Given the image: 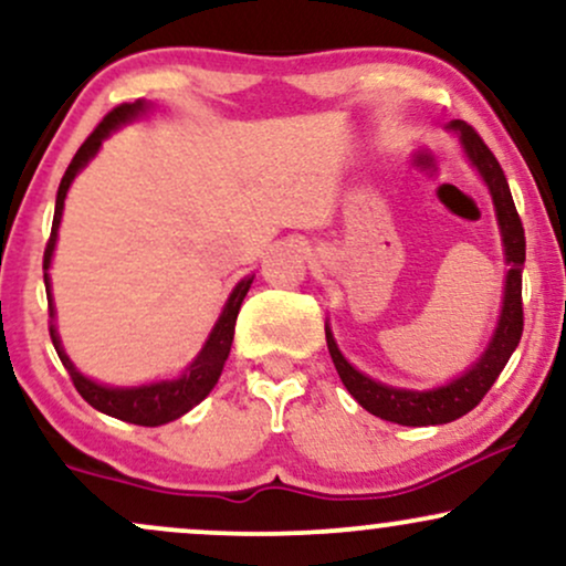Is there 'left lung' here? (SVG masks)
Here are the masks:
<instances>
[{"instance_id": "left-lung-1", "label": "left lung", "mask_w": 566, "mask_h": 566, "mask_svg": "<svg viewBox=\"0 0 566 566\" xmlns=\"http://www.w3.org/2000/svg\"><path fill=\"white\" fill-rule=\"evenodd\" d=\"M447 127L458 133L465 157H469L471 165L476 167V172L482 175L486 188H490V197L492 205H495V216L500 226V239H503V255L505 263H509L503 287V308H500V319L495 333H492V340L486 343L482 356H479L465 373H460L458 378L447 382V386L428 388V391H412V388L386 386V382L373 380L369 375L359 373V369L340 354L329 324H324L329 356H333L337 375H340L348 394L354 396L367 412H373L375 418L399 426H441L452 423V420L471 412V409L484 399V394L490 391L492 382H495L497 375L503 373V367L509 365L511 354L516 350L518 340H522L524 329L522 269L527 242H524L522 218H518L516 205H513L509 180H505L503 167H500L495 154H492L490 148H486V143L479 138L476 129L460 119L450 122Z\"/></svg>"}]
</instances>
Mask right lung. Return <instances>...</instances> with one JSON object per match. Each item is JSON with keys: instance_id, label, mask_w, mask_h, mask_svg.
I'll list each match as a JSON object with an SVG mask.
<instances>
[{"instance_id": "obj_1", "label": "right lung", "mask_w": 566, "mask_h": 566, "mask_svg": "<svg viewBox=\"0 0 566 566\" xmlns=\"http://www.w3.org/2000/svg\"><path fill=\"white\" fill-rule=\"evenodd\" d=\"M151 108V103L146 101H135V103H122L116 106L112 114L103 116V122L97 125L90 138L82 143L80 151L74 154L71 159L66 175H63L61 186H57V197H55V218H53V231H50V242L48 250H44V290H48V305H50V337H53V346L61 356L63 367L69 369L71 380H74V388L82 394V399L87 401L90 407H95L97 412L112 415V418L125 420V423H135V426H165L178 420L180 415H186L188 409H193L205 399L207 394L216 388V382L223 373L226 359L231 354V343H233V327H237V316L239 308H242V301L250 290L252 279L255 276H244L237 287L231 290L229 301H226L223 311H220L216 327H212L210 337L205 340V346L197 354V359L191 361L184 369L180 378L172 380H157V382H146V386H129V388H119V386H106V382H95L90 380L87 375H82L80 369L74 367V361L69 359V354L63 350L61 337H57L55 329V303H53V292H50V263H53V250L57 242V229H61V218H63V201H66V193L74 178L80 175L87 161L101 151L103 140L119 129L127 122L138 119Z\"/></svg>"}]
</instances>
